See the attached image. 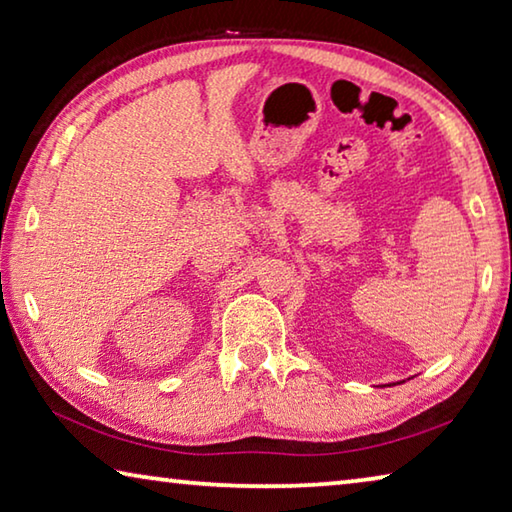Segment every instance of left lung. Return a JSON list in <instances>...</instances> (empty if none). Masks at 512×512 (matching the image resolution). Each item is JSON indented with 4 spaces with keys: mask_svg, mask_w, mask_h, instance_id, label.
<instances>
[{
    "mask_svg": "<svg viewBox=\"0 0 512 512\" xmlns=\"http://www.w3.org/2000/svg\"><path fill=\"white\" fill-rule=\"evenodd\" d=\"M397 384H402V381H397Z\"/></svg>",
    "mask_w": 512,
    "mask_h": 512,
    "instance_id": "obj_1",
    "label": "left lung"
}]
</instances>
